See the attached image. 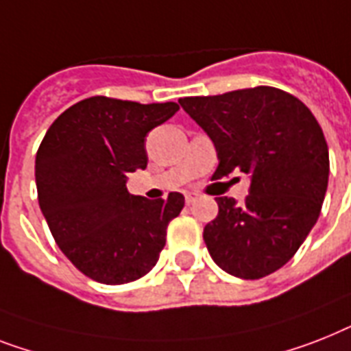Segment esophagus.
I'll use <instances>...</instances> for the list:
<instances>
[{
  "instance_id": "obj_1",
  "label": "esophagus",
  "mask_w": 351,
  "mask_h": 351,
  "mask_svg": "<svg viewBox=\"0 0 351 351\" xmlns=\"http://www.w3.org/2000/svg\"><path fill=\"white\" fill-rule=\"evenodd\" d=\"M196 198H198V196H196L195 193H187V195H185V204L193 205L196 202Z\"/></svg>"
}]
</instances>
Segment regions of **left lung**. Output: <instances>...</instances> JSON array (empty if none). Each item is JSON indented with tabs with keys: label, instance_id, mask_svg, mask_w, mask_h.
Masks as SVG:
<instances>
[{
	"label": "left lung",
	"instance_id": "left-lung-1",
	"mask_svg": "<svg viewBox=\"0 0 351 351\" xmlns=\"http://www.w3.org/2000/svg\"><path fill=\"white\" fill-rule=\"evenodd\" d=\"M180 106L218 153L216 180L250 176L243 204L220 196L204 241L221 270L259 279L281 269L315 225L328 187L323 130L298 97L256 86L213 97H184Z\"/></svg>",
	"mask_w": 351,
	"mask_h": 351
}]
</instances>
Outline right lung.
Returning <instances> with one entry per match:
<instances>
[{
  "instance_id": "right-lung-1",
  "label": "right lung",
  "mask_w": 351,
  "mask_h": 351,
  "mask_svg": "<svg viewBox=\"0 0 351 351\" xmlns=\"http://www.w3.org/2000/svg\"><path fill=\"white\" fill-rule=\"evenodd\" d=\"M178 110L176 102L90 97L62 111L37 149V198L53 240L99 283L146 276L184 209L180 193L147 200L126 187L128 175L147 166V133Z\"/></svg>"
}]
</instances>
